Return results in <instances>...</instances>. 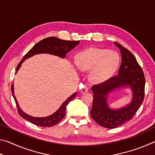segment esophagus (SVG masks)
Instances as JSON below:
<instances>
[{"label": "esophagus", "instance_id": "obj_1", "mask_svg": "<svg viewBox=\"0 0 155 155\" xmlns=\"http://www.w3.org/2000/svg\"><path fill=\"white\" fill-rule=\"evenodd\" d=\"M87 91H88V88H87V87H83V89H81V90H79V92L81 94L86 93V92H87Z\"/></svg>", "mask_w": 155, "mask_h": 155}]
</instances>
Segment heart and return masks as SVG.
<instances>
[{"label": "heart", "instance_id": "1", "mask_svg": "<svg viewBox=\"0 0 155 155\" xmlns=\"http://www.w3.org/2000/svg\"><path fill=\"white\" fill-rule=\"evenodd\" d=\"M120 57L115 51L107 49L90 48L78 54L77 65L82 72L90 71L91 81L101 83L109 80L116 72Z\"/></svg>", "mask_w": 155, "mask_h": 155}]
</instances>
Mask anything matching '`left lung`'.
Here are the masks:
<instances>
[{
    "label": "left lung",
    "mask_w": 155,
    "mask_h": 155,
    "mask_svg": "<svg viewBox=\"0 0 155 155\" xmlns=\"http://www.w3.org/2000/svg\"><path fill=\"white\" fill-rule=\"evenodd\" d=\"M120 49L122 57L117 76L105 82L94 85L91 116L101 127L115 128L129 121L140 109L144 98L145 77L134 55L124 47L114 42ZM128 88L131 93L129 103L117 108L110 106L111 94Z\"/></svg>",
    "instance_id": "1"
}]
</instances>
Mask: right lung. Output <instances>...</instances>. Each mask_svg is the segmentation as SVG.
<instances>
[{
	"label": "right lung",
	"instance_id": "1",
	"mask_svg": "<svg viewBox=\"0 0 155 155\" xmlns=\"http://www.w3.org/2000/svg\"><path fill=\"white\" fill-rule=\"evenodd\" d=\"M80 43V41H66L63 40L61 39H59L55 37H49L44 39V40L39 41L31 48L29 51L27 52V54H25V56L23 57L22 61H21L19 64L18 65L16 68V72L22 65V63L24 62L26 59H27L30 57H33L35 54H50L52 55H55L59 57H61L62 59H64L66 54L68 52L71 51L72 49L77 46L78 44ZM14 83L12 85V96L15 100V103L18 108V113L21 117L25 120H28V122L32 123L38 127H52V126L57 124V123L59 122L63 119V117L65 116V109L68 104L72 101L73 98H74L77 96V92H74L71 96L65 100L63 103L61 107L57 110V111L53 113V114L48 115L46 117H33L31 115L26 114L25 112L22 111L19 106V104L18 103V101L15 98V93H14Z\"/></svg>",
	"mask_w": 155,
	"mask_h": 155
}]
</instances>
